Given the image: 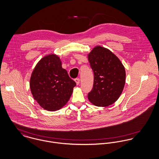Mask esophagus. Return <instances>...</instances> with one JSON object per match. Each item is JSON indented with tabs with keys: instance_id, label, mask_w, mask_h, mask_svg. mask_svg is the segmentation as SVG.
<instances>
[{
	"instance_id": "1",
	"label": "esophagus",
	"mask_w": 159,
	"mask_h": 159,
	"mask_svg": "<svg viewBox=\"0 0 159 159\" xmlns=\"http://www.w3.org/2000/svg\"><path fill=\"white\" fill-rule=\"evenodd\" d=\"M74 80H75V83H76V84H77V85H79V84H80V79H79V78H76Z\"/></svg>"
}]
</instances>
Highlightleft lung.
<instances>
[{
    "label": "left lung",
    "mask_w": 159,
    "mask_h": 159,
    "mask_svg": "<svg viewBox=\"0 0 159 159\" xmlns=\"http://www.w3.org/2000/svg\"><path fill=\"white\" fill-rule=\"evenodd\" d=\"M89 61L94 73L89 101L96 106L107 107L120 97L125 84L126 73L120 60L109 49L96 46L89 53Z\"/></svg>",
    "instance_id": "8db88e82"
}]
</instances>
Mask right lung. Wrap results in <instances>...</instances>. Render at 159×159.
<instances>
[{"label": "right lung", "instance_id": "1", "mask_svg": "<svg viewBox=\"0 0 159 159\" xmlns=\"http://www.w3.org/2000/svg\"><path fill=\"white\" fill-rule=\"evenodd\" d=\"M30 85L33 98L39 104L47 111H55L67 102L76 84L62 68L60 57L50 54L36 64Z\"/></svg>", "mask_w": 159, "mask_h": 159}]
</instances>
